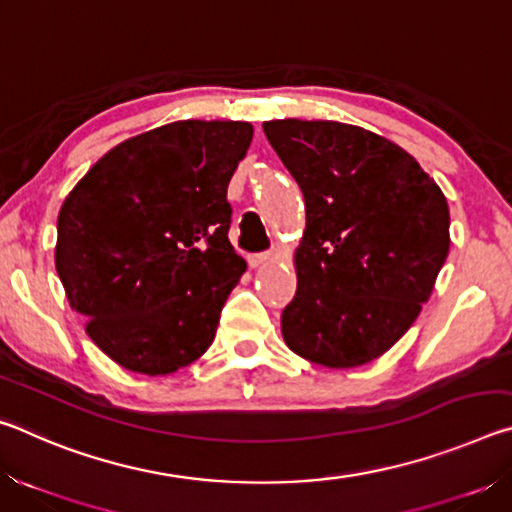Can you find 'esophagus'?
Listing matches in <instances>:
<instances>
[{"instance_id": "obj_1", "label": "esophagus", "mask_w": 512, "mask_h": 512, "mask_svg": "<svg viewBox=\"0 0 512 512\" xmlns=\"http://www.w3.org/2000/svg\"><path fill=\"white\" fill-rule=\"evenodd\" d=\"M268 259H271V253H255V255H248V264L253 266V268H257V266L266 264Z\"/></svg>"}]
</instances>
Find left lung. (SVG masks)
I'll list each match as a JSON object with an SVG mask.
<instances>
[{"label":"left lung","instance_id":"8db88e82","mask_svg":"<svg viewBox=\"0 0 512 512\" xmlns=\"http://www.w3.org/2000/svg\"><path fill=\"white\" fill-rule=\"evenodd\" d=\"M307 228L282 336L302 359L357 368L402 339L449 253L440 187L400 146L339 121H264Z\"/></svg>","mask_w":512,"mask_h":512}]
</instances>
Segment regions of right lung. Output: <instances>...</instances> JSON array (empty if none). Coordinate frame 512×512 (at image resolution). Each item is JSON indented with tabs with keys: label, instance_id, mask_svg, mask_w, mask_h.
<instances>
[{
	"label": "right lung",
	"instance_id": "1",
	"mask_svg": "<svg viewBox=\"0 0 512 512\" xmlns=\"http://www.w3.org/2000/svg\"><path fill=\"white\" fill-rule=\"evenodd\" d=\"M250 140L248 121H173L115 146L65 198L56 271L121 368L169 375L212 345L246 271L228 183Z\"/></svg>",
	"mask_w": 512,
	"mask_h": 512
}]
</instances>
